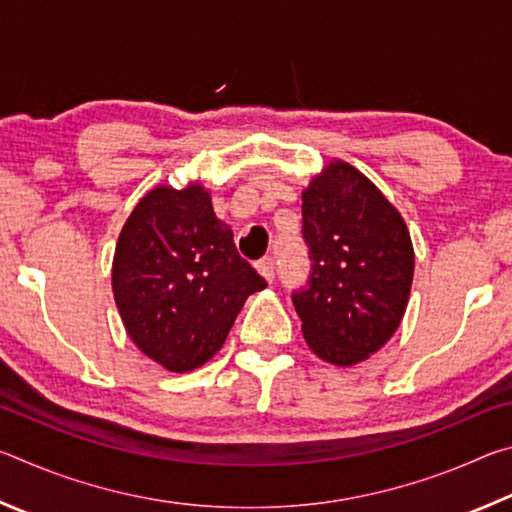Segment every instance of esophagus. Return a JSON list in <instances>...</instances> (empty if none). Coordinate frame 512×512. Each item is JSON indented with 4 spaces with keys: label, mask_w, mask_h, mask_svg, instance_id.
<instances>
[{
    "label": "esophagus",
    "mask_w": 512,
    "mask_h": 512,
    "mask_svg": "<svg viewBox=\"0 0 512 512\" xmlns=\"http://www.w3.org/2000/svg\"><path fill=\"white\" fill-rule=\"evenodd\" d=\"M255 268H257V273L262 275L266 282H271V280H273V275H275L273 257H262V259H259V262L255 264Z\"/></svg>",
    "instance_id": "obj_1"
}]
</instances>
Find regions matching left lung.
<instances>
[{"instance_id":"left-lung-1","label":"left lung","mask_w":512,"mask_h":512,"mask_svg":"<svg viewBox=\"0 0 512 512\" xmlns=\"http://www.w3.org/2000/svg\"><path fill=\"white\" fill-rule=\"evenodd\" d=\"M307 289L293 293L302 334L334 366H354L400 327L413 282L409 228L375 183L332 160L302 192Z\"/></svg>"}]
</instances>
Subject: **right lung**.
Instances as JSON below:
<instances>
[{
    "label": "right lung",
    "mask_w": 512,
    "mask_h": 512,
    "mask_svg": "<svg viewBox=\"0 0 512 512\" xmlns=\"http://www.w3.org/2000/svg\"><path fill=\"white\" fill-rule=\"evenodd\" d=\"M264 277L237 253L201 183L158 185L133 207L112 257V293L131 341L169 372L210 361Z\"/></svg>",
    "instance_id": "add662e5"
}]
</instances>
